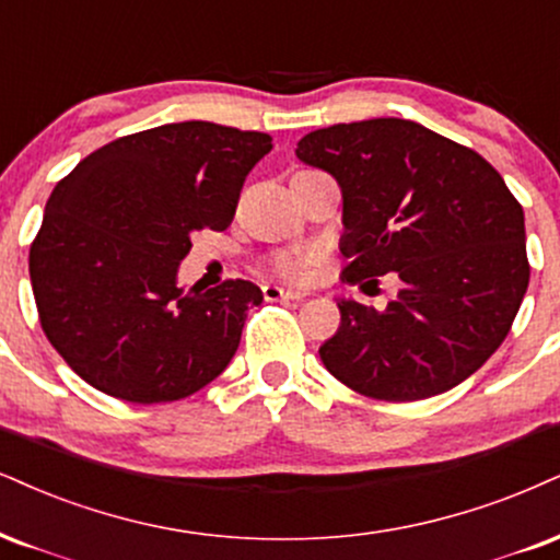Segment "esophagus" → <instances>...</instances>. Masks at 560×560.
Returning a JSON list of instances; mask_svg holds the SVG:
<instances>
[{
	"label": "esophagus",
	"mask_w": 560,
	"mask_h": 560,
	"mask_svg": "<svg viewBox=\"0 0 560 560\" xmlns=\"http://www.w3.org/2000/svg\"><path fill=\"white\" fill-rule=\"evenodd\" d=\"M261 293H265V301H303L306 299V293L293 291V288H282V285H265L261 288Z\"/></svg>",
	"instance_id": "esophagus-1"
}]
</instances>
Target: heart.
<instances>
[{
  "label": "heart",
  "mask_w": 560,
  "mask_h": 560,
  "mask_svg": "<svg viewBox=\"0 0 560 560\" xmlns=\"http://www.w3.org/2000/svg\"><path fill=\"white\" fill-rule=\"evenodd\" d=\"M316 259L314 254H280V257H275V269H278L280 275H285V278H293V280H306L312 278L314 269H316Z\"/></svg>",
  "instance_id": "1"
}]
</instances>
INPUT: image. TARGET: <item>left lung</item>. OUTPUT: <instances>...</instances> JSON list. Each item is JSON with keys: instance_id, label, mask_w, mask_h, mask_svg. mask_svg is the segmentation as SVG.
Here are the masks:
<instances>
[{"instance_id": "obj_1", "label": "left lung", "mask_w": 560, "mask_h": 560, "mask_svg": "<svg viewBox=\"0 0 560 560\" xmlns=\"http://www.w3.org/2000/svg\"><path fill=\"white\" fill-rule=\"evenodd\" d=\"M295 155L342 189V280L395 272L402 282L384 312L340 299V329L319 348L329 374L386 402L472 376L506 340L529 285L524 212L499 171L407 119L316 129Z\"/></svg>"}]
</instances>
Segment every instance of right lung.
<instances>
[{
  "instance_id": "add662e5",
  "label": "right lung",
  "mask_w": 560,
  "mask_h": 560,
  "mask_svg": "<svg viewBox=\"0 0 560 560\" xmlns=\"http://www.w3.org/2000/svg\"><path fill=\"white\" fill-rule=\"evenodd\" d=\"M269 150L265 132L163 124L103 144L54 186L27 261L40 327L74 374L137 405L223 374L261 291L248 280L184 291L178 265L191 233L231 225Z\"/></svg>"
}]
</instances>
